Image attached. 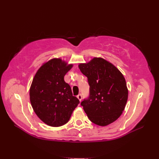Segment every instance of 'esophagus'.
<instances>
[{"instance_id": "34e87169", "label": "esophagus", "mask_w": 159, "mask_h": 159, "mask_svg": "<svg viewBox=\"0 0 159 159\" xmlns=\"http://www.w3.org/2000/svg\"><path fill=\"white\" fill-rule=\"evenodd\" d=\"M77 98L79 100V101L80 102V101H81V100H82V96H81V94H79V95L77 96Z\"/></svg>"}]
</instances>
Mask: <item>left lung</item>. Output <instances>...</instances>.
Instances as JSON below:
<instances>
[{
  "label": "left lung",
  "mask_w": 159,
  "mask_h": 159,
  "mask_svg": "<svg viewBox=\"0 0 159 159\" xmlns=\"http://www.w3.org/2000/svg\"><path fill=\"white\" fill-rule=\"evenodd\" d=\"M79 67L87 77L89 96L80 103L91 121L101 126L117 120L122 113L128 91L123 74L112 63L100 57L80 63Z\"/></svg>",
  "instance_id": "obj_1"
}]
</instances>
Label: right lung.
Listing matches in <instances>:
<instances>
[{
    "mask_svg": "<svg viewBox=\"0 0 159 159\" xmlns=\"http://www.w3.org/2000/svg\"><path fill=\"white\" fill-rule=\"evenodd\" d=\"M72 66L61 59H52L39 67L33 79L29 92L31 106L39 119L50 126L66 124L79 104L64 80Z\"/></svg>",
    "mask_w": 159,
    "mask_h": 159,
    "instance_id": "1",
    "label": "right lung"
}]
</instances>
